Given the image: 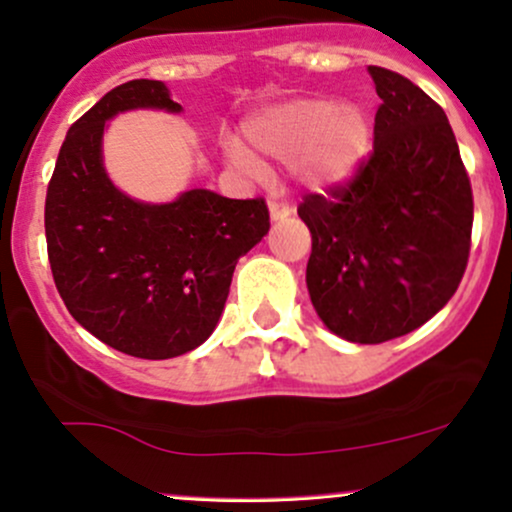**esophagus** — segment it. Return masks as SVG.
<instances>
[{
	"mask_svg": "<svg viewBox=\"0 0 512 512\" xmlns=\"http://www.w3.org/2000/svg\"><path fill=\"white\" fill-rule=\"evenodd\" d=\"M291 214V207L286 202H281V199H269V216H272L274 221H281L286 219V216Z\"/></svg>",
	"mask_w": 512,
	"mask_h": 512,
	"instance_id": "obj_1",
	"label": "esophagus"
}]
</instances>
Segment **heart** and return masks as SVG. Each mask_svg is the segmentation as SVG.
Returning a JSON list of instances; mask_svg holds the SVG:
<instances>
[{"label":"heart","instance_id":"obj_1","mask_svg":"<svg viewBox=\"0 0 512 512\" xmlns=\"http://www.w3.org/2000/svg\"><path fill=\"white\" fill-rule=\"evenodd\" d=\"M245 134L257 154L293 163L305 185L332 187L361 166L373 129L358 108H342L327 98H298L250 117ZM231 156L238 166L260 173V163L240 146H233Z\"/></svg>","mask_w":512,"mask_h":512}]
</instances>
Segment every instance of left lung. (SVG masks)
Masks as SVG:
<instances>
[{
    "instance_id": "8db88e82",
    "label": "left lung",
    "mask_w": 512,
    "mask_h": 512,
    "mask_svg": "<svg viewBox=\"0 0 512 512\" xmlns=\"http://www.w3.org/2000/svg\"><path fill=\"white\" fill-rule=\"evenodd\" d=\"M380 103L373 151L349 180L308 192L305 281L317 315L356 344L414 332L460 286L474 197L443 108L407 76L368 67Z\"/></svg>"
}]
</instances>
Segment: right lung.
<instances>
[{"instance_id": "add662e5", "label": "right lung", "mask_w": 512, "mask_h": 512, "mask_svg": "<svg viewBox=\"0 0 512 512\" xmlns=\"http://www.w3.org/2000/svg\"><path fill=\"white\" fill-rule=\"evenodd\" d=\"M132 108L180 113L163 81L115 86L69 127L45 197L48 260L81 327L122 354L173 358L207 342L233 269L269 231L262 197L190 190L170 204L134 202L101 161L105 120Z\"/></svg>"}]
</instances>
